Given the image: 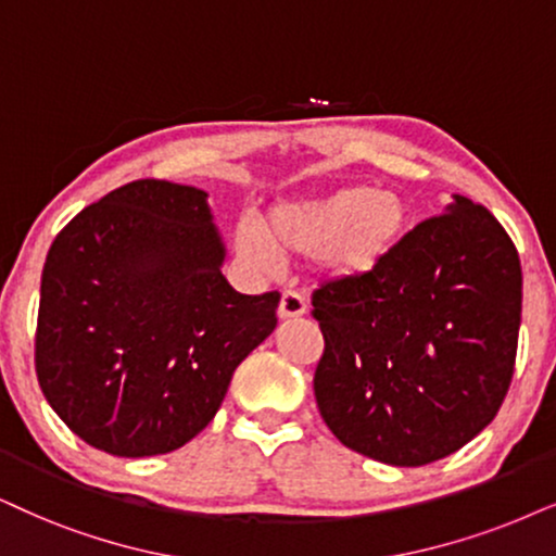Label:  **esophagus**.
Wrapping results in <instances>:
<instances>
[{"instance_id": "esophagus-1", "label": "esophagus", "mask_w": 556, "mask_h": 556, "mask_svg": "<svg viewBox=\"0 0 556 556\" xmlns=\"http://www.w3.org/2000/svg\"><path fill=\"white\" fill-rule=\"evenodd\" d=\"M305 313H307L305 298L294 290H285L282 300H279V318L292 320V318H300V315H305Z\"/></svg>"}]
</instances>
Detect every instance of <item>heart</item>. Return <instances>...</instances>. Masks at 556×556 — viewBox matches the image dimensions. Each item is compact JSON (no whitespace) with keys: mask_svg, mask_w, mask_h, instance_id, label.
Here are the masks:
<instances>
[{"mask_svg":"<svg viewBox=\"0 0 556 556\" xmlns=\"http://www.w3.org/2000/svg\"><path fill=\"white\" fill-rule=\"evenodd\" d=\"M405 223V205L392 192L367 185L333 189L311 200L271 207L264 228H236V249L254 269L271 271L279 258L318 254L330 277H354L382 262Z\"/></svg>","mask_w":556,"mask_h":556,"instance_id":"b5f03b06","label":"heart"}]
</instances>
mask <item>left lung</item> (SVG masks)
<instances>
[{
  "instance_id": "1",
  "label": "left lung",
  "mask_w": 556,
  "mask_h": 556,
  "mask_svg": "<svg viewBox=\"0 0 556 556\" xmlns=\"http://www.w3.org/2000/svg\"><path fill=\"white\" fill-rule=\"evenodd\" d=\"M375 269L313 290L315 403L343 446L395 467L444 459L501 410L516 367L521 262L488 207L454 197Z\"/></svg>"
}]
</instances>
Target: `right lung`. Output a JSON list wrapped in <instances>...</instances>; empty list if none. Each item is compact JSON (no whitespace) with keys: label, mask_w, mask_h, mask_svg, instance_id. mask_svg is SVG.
<instances>
[{"label":"right lung","mask_w":556,"mask_h":556,"mask_svg":"<svg viewBox=\"0 0 556 556\" xmlns=\"http://www.w3.org/2000/svg\"><path fill=\"white\" fill-rule=\"evenodd\" d=\"M205 192L136 179L55 236L40 282L35 371L89 446L153 456L215 418L238 364L277 328L279 292L223 277Z\"/></svg>","instance_id":"1"}]
</instances>
